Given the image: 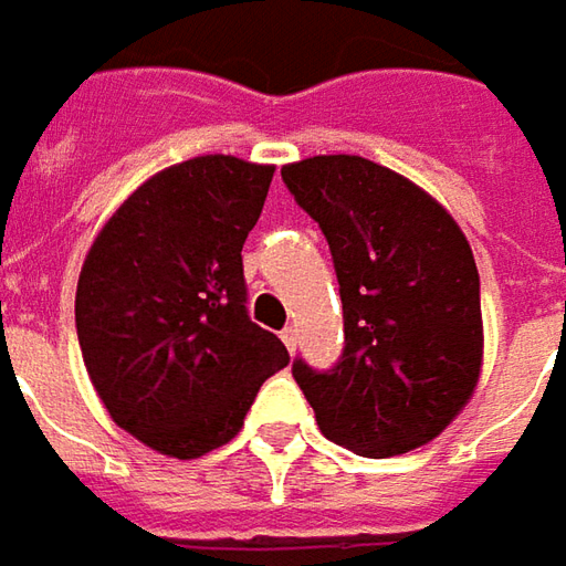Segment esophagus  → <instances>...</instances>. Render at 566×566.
I'll list each match as a JSON object with an SVG mask.
<instances>
[{"instance_id": "34e87169", "label": "esophagus", "mask_w": 566, "mask_h": 566, "mask_svg": "<svg viewBox=\"0 0 566 566\" xmlns=\"http://www.w3.org/2000/svg\"><path fill=\"white\" fill-rule=\"evenodd\" d=\"M280 339H283V345H286L290 352H295V343H298V333H295V329H292V327H286V329H283V333H280Z\"/></svg>"}]
</instances>
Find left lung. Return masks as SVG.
Returning a JSON list of instances; mask_svg holds the SVG:
<instances>
[{"instance_id":"1","label":"left lung","mask_w":566,"mask_h":566,"mask_svg":"<svg viewBox=\"0 0 566 566\" xmlns=\"http://www.w3.org/2000/svg\"><path fill=\"white\" fill-rule=\"evenodd\" d=\"M280 174L327 237L343 298L339 361H292L321 433L364 458L430 442L468 405L483 361L468 239L423 189L358 155H317Z\"/></svg>"}]
</instances>
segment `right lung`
<instances>
[{
    "instance_id": "obj_1",
    "label": "right lung",
    "mask_w": 566,
    "mask_h": 566,
    "mask_svg": "<svg viewBox=\"0 0 566 566\" xmlns=\"http://www.w3.org/2000/svg\"><path fill=\"white\" fill-rule=\"evenodd\" d=\"M274 168L202 155L139 186L93 242L77 339L117 427L170 458L239 433L286 345L249 317L242 245Z\"/></svg>"
}]
</instances>
